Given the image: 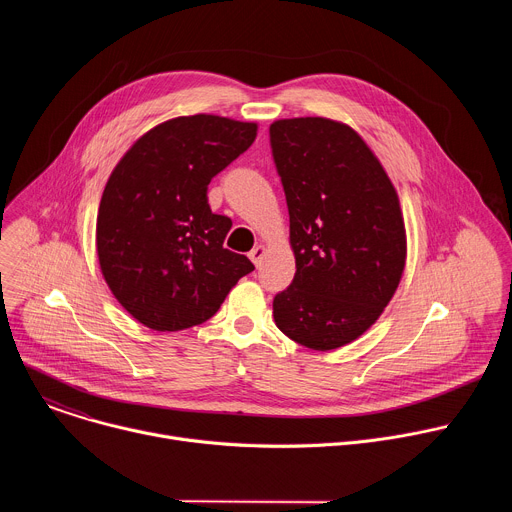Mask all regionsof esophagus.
<instances>
[{
	"mask_svg": "<svg viewBox=\"0 0 512 512\" xmlns=\"http://www.w3.org/2000/svg\"><path fill=\"white\" fill-rule=\"evenodd\" d=\"M265 253H267V247L265 245H255L251 251H249V257H251V261L255 263V265H259L261 263V259L265 257Z\"/></svg>",
	"mask_w": 512,
	"mask_h": 512,
	"instance_id": "1",
	"label": "esophagus"
}]
</instances>
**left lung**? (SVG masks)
I'll return each mask as SVG.
<instances>
[{
  "label": "left lung",
  "instance_id": "obj_1",
  "mask_svg": "<svg viewBox=\"0 0 512 512\" xmlns=\"http://www.w3.org/2000/svg\"><path fill=\"white\" fill-rule=\"evenodd\" d=\"M269 135L296 257L273 318L294 342L334 350L367 332L399 287L407 259L399 196L367 141L342 121L277 119Z\"/></svg>",
  "mask_w": 512,
  "mask_h": 512
}]
</instances>
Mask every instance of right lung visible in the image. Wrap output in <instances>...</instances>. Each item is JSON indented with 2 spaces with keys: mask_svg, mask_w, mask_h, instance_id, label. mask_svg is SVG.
<instances>
[{
  "mask_svg": "<svg viewBox=\"0 0 512 512\" xmlns=\"http://www.w3.org/2000/svg\"><path fill=\"white\" fill-rule=\"evenodd\" d=\"M255 137L251 121L174 117L145 131L113 168L97 212V257L111 294L139 324L198 326L255 269L223 247L233 223L206 198L210 180Z\"/></svg>",
  "mask_w": 512,
  "mask_h": 512,
  "instance_id": "right-lung-1",
  "label": "right lung"
}]
</instances>
